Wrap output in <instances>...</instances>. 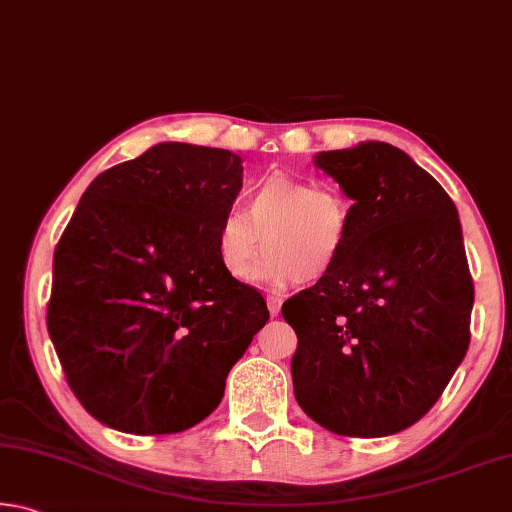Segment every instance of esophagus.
Returning <instances> with one entry per match:
<instances>
[{
	"mask_svg": "<svg viewBox=\"0 0 512 512\" xmlns=\"http://www.w3.org/2000/svg\"><path fill=\"white\" fill-rule=\"evenodd\" d=\"M266 305H268V311H271V316H277V314H280V307H282V298L275 296V293H268Z\"/></svg>",
	"mask_w": 512,
	"mask_h": 512,
	"instance_id": "esophagus-1",
	"label": "esophagus"
}]
</instances>
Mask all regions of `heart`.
I'll list each match as a JSON object with an SVG mask.
<instances>
[{"mask_svg":"<svg viewBox=\"0 0 512 512\" xmlns=\"http://www.w3.org/2000/svg\"><path fill=\"white\" fill-rule=\"evenodd\" d=\"M262 236L267 250L260 258ZM350 237L348 196L320 187L316 180L277 173L250 189L248 212L230 207L221 216L214 248L223 273L232 280L248 282L255 271V280L282 287L332 273L348 253Z\"/></svg>","mask_w":512,"mask_h":512,"instance_id":"obj_1","label":"heart"}]
</instances>
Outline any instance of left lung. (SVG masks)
<instances>
[{
    "label": "left lung",
    "instance_id": "obj_1",
    "mask_svg": "<svg viewBox=\"0 0 512 512\" xmlns=\"http://www.w3.org/2000/svg\"><path fill=\"white\" fill-rule=\"evenodd\" d=\"M352 198L348 253L282 305L296 329L293 393L339 436H391L418 422L470 345L474 284L452 198L386 142L318 153Z\"/></svg>",
    "mask_w": 512,
    "mask_h": 512
}]
</instances>
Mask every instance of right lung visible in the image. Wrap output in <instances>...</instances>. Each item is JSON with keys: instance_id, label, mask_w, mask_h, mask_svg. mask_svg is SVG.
<instances>
[{"instance_id": "right-lung-1", "label": "right lung", "mask_w": 512, "mask_h": 512, "mask_svg": "<svg viewBox=\"0 0 512 512\" xmlns=\"http://www.w3.org/2000/svg\"><path fill=\"white\" fill-rule=\"evenodd\" d=\"M241 173L237 153L162 142L85 189L54 253L47 329L92 418L158 436L219 406L268 320L262 293L216 259Z\"/></svg>"}]
</instances>
